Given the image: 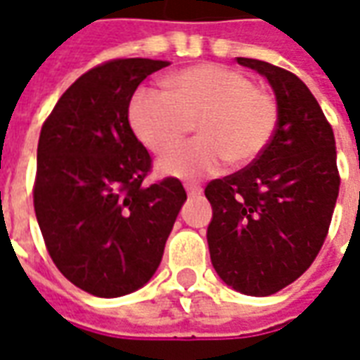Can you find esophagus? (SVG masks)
<instances>
[{
	"mask_svg": "<svg viewBox=\"0 0 360 360\" xmlns=\"http://www.w3.org/2000/svg\"><path fill=\"white\" fill-rule=\"evenodd\" d=\"M186 191H188V195H201L203 188L198 184H186Z\"/></svg>",
	"mask_w": 360,
	"mask_h": 360,
	"instance_id": "obj_1",
	"label": "esophagus"
}]
</instances>
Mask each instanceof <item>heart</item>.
<instances>
[{
	"mask_svg": "<svg viewBox=\"0 0 360 360\" xmlns=\"http://www.w3.org/2000/svg\"><path fill=\"white\" fill-rule=\"evenodd\" d=\"M165 91L141 88L128 107L138 140L153 153L176 145L193 124L200 138L162 155L159 170L178 178L214 174L255 162L269 149L280 122L274 94L253 78L214 63H201L167 76Z\"/></svg>",
	"mask_w": 360,
	"mask_h": 360,
	"instance_id": "b5f03b06",
	"label": "heart"
}]
</instances>
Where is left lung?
<instances>
[{
    "label": "left lung",
    "mask_w": 360,
    "mask_h": 360,
    "mask_svg": "<svg viewBox=\"0 0 360 360\" xmlns=\"http://www.w3.org/2000/svg\"><path fill=\"white\" fill-rule=\"evenodd\" d=\"M266 76L280 105L269 149L234 174L207 184V228L219 276L245 295L295 282L326 240L340 193L334 130L311 90L290 70L238 57Z\"/></svg>",
    "instance_id": "obj_1"
}]
</instances>
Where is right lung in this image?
I'll return each instance as SVG.
<instances>
[{"instance_id":"obj_1","label":"right lung","mask_w":360,"mask_h":360,"mask_svg":"<svg viewBox=\"0 0 360 360\" xmlns=\"http://www.w3.org/2000/svg\"><path fill=\"white\" fill-rule=\"evenodd\" d=\"M169 61L111 59L84 72L41 126L34 211L76 288L120 297L148 284L186 201L178 178L146 186L151 155L128 120L134 91Z\"/></svg>"}]
</instances>
